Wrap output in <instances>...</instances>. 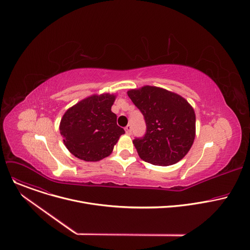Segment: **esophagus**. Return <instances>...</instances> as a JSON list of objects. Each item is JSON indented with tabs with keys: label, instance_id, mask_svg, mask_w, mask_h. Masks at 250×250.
I'll return each instance as SVG.
<instances>
[{
	"label": "esophagus",
	"instance_id": "obj_1",
	"mask_svg": "<svg viewBox=\"0 0 250 250\" xmlns=\"http://www.w3.org/2000/svg\"><path fill=\"white\" fill-rule=\"evenodd\" d=\"M125 129L126 134H128V135H129V134L131 133V125H127L125 126Z\"/></svg>",
	"mask_w": 250,
	"mask_h": 250
}]
</instances>
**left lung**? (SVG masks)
Wrapping results in <instances>:
<instances>
[{
  "label": "left lung",
  "mask_w": 250,
  "mask_h": 250,
  "mask_svg": "<svg viewBox=\"0 0 250 250\" xmlns=\"http://www.w3.org/2000/svg\"><path fill=\"white\" fill-rule=\"evenodd\" d=\"M145 117V136L133 139L139 157L148 163L168 166L180 161L193 146L196 116L180 95L153 86L127 91Z\"/></svg>",
  "instance_id": "left-lung-1"
}]
</instances>
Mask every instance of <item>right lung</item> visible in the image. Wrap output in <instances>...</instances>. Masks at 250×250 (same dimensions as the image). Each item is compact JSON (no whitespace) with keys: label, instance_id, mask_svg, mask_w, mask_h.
<instances>
[{"label":"right lung","instance_id":"right-lung-1","mask_svg":"<svg viewBox=\"0 0 250 250\" xmlns=\"http://www.w3.org/2000/svg\"><path fill=\"white\" fill-rule=\"evenodd\" d=\"M115 95L88 97L69 108L63 115L59 129L67 149L84 161H99L109 156L124 128L117 125L111 109Z\"/></svg>","mask_w":250,"mask_h":250}]
</instances>
